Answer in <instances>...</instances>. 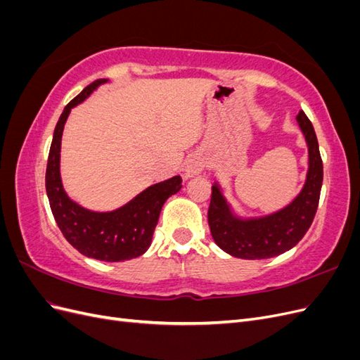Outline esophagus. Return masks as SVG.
Returning <instances> with one entry per match:
<instances>
[{
    "label": "esophagus",
    "mask_w": 360,
    "mask_h": 360,
    "mask_svg": "<svg viewBox=\"0 0 360 360\" xmlns=\"http://www.w3.org/2000/svg\"><path fill=\"white\" fill-rule=\"evenodd\" d=\"M202 168H204L202 158L193 155L186 160V165H184V177L189 179V177L197 176V174L202 171Z\"/></svg>",
    "instance_id": "esophagus-1"
}]
</instances>
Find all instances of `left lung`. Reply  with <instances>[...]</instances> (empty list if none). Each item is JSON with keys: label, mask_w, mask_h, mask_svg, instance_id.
<instances>
[{"label": "left lung", "mask_w": 360, "mask_h": 360, "mask_svg": "<svg viewBox=\"0 0 360 360\" xmlns=\"http://www.w3.org/2000/svg\"><path fill=\"white\" fill-rule=\"evenodd\" d=\"M308 146V172L302 191L282 209L258 217H242L233 212L219 183L212 186L209 226L214 243L226 254L243 259H264L287 252L307 234L317 213L323 184V162L319 141L309 118L296 117Z\"/></svg>", "instance_id": "8db88e82"}]
</instances>
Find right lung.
Masks as SVG:
<instances>
[{"label":"right lung","instance_id":"add662e5","mask_svg":"<svg viewBox=\"0 0 360 360\" xmlns=\"http://www.w3.org/2000/svg\"><path fill=\"white\" fill-rule=\"evenodd\" d=\"M108 79H97L64 108L53 130L46 167V193L56 222L66 240L85 257L101 261L132 259L143 255L151 245L163 204L181 189V177L151 184L135 198L112 212H93L69 198L60 174V151L64 124L72 108L84 102Z\"/></svg>","mask_w":360,"mask_h":360}]
</instances>
